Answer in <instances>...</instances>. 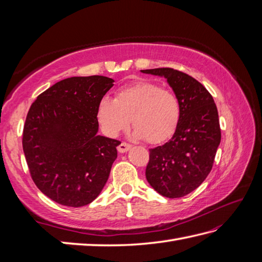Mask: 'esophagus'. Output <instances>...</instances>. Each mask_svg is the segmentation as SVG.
<instances>
[{"label":"esophagus","mask_w":262,"mask_h":262,"mask_svg":"<svg viewBox=\"0 0 262 262\" xmlns=\"http://www.w3.org/2000/svg\"><path fill=\"white\" fill-rule=\"evenodd\" d=\"M130 147H132L130 144L125 143V142H121V143L119 144V146L117 147V149H118L119 153H125V152H127L128 149H129Z\"/></svg>","instance_id":"esophagus-1"}]
</instances>
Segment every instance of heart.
Segmentation results:
<instances>
[{"label": "heart", "instance_id": "obj_1", "mask_svg": "<svg viewBox=\"0 0 262 262\" xmlns=\"http://www.w3.org/2000/svg\"><path fill=\"white\" fill-rule=\"evenodd\" d=\"M181 116L177 94L154 82L138 81L120 88L115 100L104 97L98 104L97 118L105 135L115 137L132 124L134 135L158 144L173 135Z\"/></svg>", "mask_w": 262, "mask_h": 262}]
</instances>
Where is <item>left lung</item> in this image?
<instances>
[{"instance_id": "1", "label": "left lung", "mask_w": 262, "mask_h": 262, "mask_svg": "<svg viewBox=\"0 0 262 262\" xmlns=\"http://www.w3.org/2000/svg\"><path fill=\"white\" fill-rule=\"evenodd\" d=\"M163 76L181 105L179 124L169 142L149 149L145 176L155 191L180 198L197 189L213 168L221 127L211 94L192 76L173 69L142 70Z\"/></svg>"}]
</instances>
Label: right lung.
I'll return each instance as SVG.
<instances>
[{"label":"right lung","instance_id":"obj_1","mask_svg":"<svg viewBox=\"0 0 262 262\" xmlns=\"http://www.w3.org/2000/svg\"><path fill=\"white\" fill-rule=\"evenodd\" d=\"M114 82L101 75L69 77L39 94L28 111L22 135L28 168L54 202L85 206L107 182L120 142L97 134V109Z\"/></svg>","mask_w":262,"mask_h":262}]
</instances>
